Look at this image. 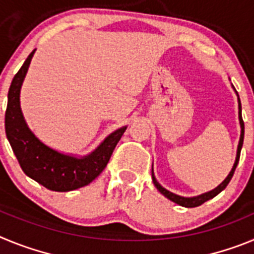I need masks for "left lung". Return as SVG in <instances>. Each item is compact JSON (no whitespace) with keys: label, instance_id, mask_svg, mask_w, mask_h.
<instances>
[{"label":"left lung","instance_id":"1","mask_svg":"<svg viewBox=\"0 0 254 254\" xmlns=\"http://www.w3.org/2000/svg\"><path fill=\"white\" fill-rule=\"evenodd\" d=\"M238 94V93H237ZM239 122H241V127H242V133H241V140H239V145H238V152H237V160H235V164L234 167H233L232 172H230V174H229L228 177H226L225 181L221 183V185L219 186L217 188H215V190H210V192H207V193L205 194H201V196H197V197H192V198H186V197H181V196H177V194L172 193V192H169V190H167L165 188L161 187L160 185L158 183V181L155 179L154 177V170H152V182H154L155 187L158 188L159 192H161V193L164 194V196L167 197V198H169L170 201H173V202L178 203V205L181 206H185V207H197V206L202 205L203 202H206V201H208L210 198H212V197H215L216 194H219L221 190H224V188L226 187V186L229 185V182H230V179L233 178V174H234L235 172V168H237L238 165V161H239V156H241V150H242V146H243V140H244V122H243V118H242V104H241V99H239Z\"/></svg>","mask_w":254,"mask_h":254}]
</instances>
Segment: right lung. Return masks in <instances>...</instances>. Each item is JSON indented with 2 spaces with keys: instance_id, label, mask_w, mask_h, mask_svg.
I'll list each match as a JSON object with an SVG mask.
<instances>
[{
  "instance_id": "1",
  "label": "right lung",
  "mask_w": 254,
  "mask_h": 254,
  "mask_svg": "<svg viewBox=\"0 0 254 254\" xmlns=\"http://www.w3.org/2000/svg\"><path fill=\"white\" fill-rule=\"evenodd\" d=\"M35 49L13 76L8 89L4 129L22 172L39 185L56 192H67L87 186L105 169L113 150L127 127L109 134L93 154L82 159L60 154L40 142L28 128L20 109V87Z\"/></svg>"
}]
</instances>
